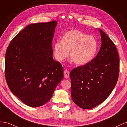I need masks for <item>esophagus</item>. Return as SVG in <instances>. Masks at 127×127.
Segmentation results:
<instances>
[{
    "mask_svg": "<svg viewBox=\"0 0 127 127\" xmlns=\"http://www.w3.org/2000/svg\"><path fill=\"white\" fill-rule=\"evenodd\" d=\"M64 76L65 78H68L70 77V72L67 70H65L64 71Z\"/></svg>",
    "mask_w": 127,
    "mask_h": 127,
    "instance_id": "1",
    "label": "esophagus"
}]
</instances>
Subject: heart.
<instances>
[{"label": "heart", "instance_id": "obj_1", "mask_svg": "<svg viewBox=\"0 0 127 127\" xmlns=\"http://www.w3.org/2000/svg\"><path fill=\"white\" fill-rule=\"evenodd\" d=\"M98 48L96 39L79 30H72L66 32L61 40L54 45V53L56 59L61 62L70 57L77 65L89 63L95 57Z\"/></svg>", "mask_w": 127, "mask_h": 127}]
</instances>
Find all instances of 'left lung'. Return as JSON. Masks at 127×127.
I'll list each match as a JSON object with an SVG mask.
<instances>
[{"mask_svg": "<svg viewBox=\"0 0 127 127\" xmlns=\"http://www.w3.org/2000/svg\"><path fill=\"white\" fill-rule=\"evenodd\" d=\"M99 30L102 44L97 56L70 73L72 100L83 109H92L103 102L113 90L119 77L120 60L117 48L106 34Z\"/></svg>", "mask_w": 127, "mask_h": 127, "instance_id": "obj_1", "label": "left lung"}]
</instances>
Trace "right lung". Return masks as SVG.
<instances>
[{"mask_svg":"<svg viewBox=\"0 0 127 127\" xmlns=\"http://www.w3.org/2000/svg\"><path fill=\"white\" fill-rule=\"evenodd\" d=\"M56 21L31 24L7 47L5 78L10 91L27 105L40 106L51 98L63 78L61 64L53 60Z\"/></svg>","mask_w":127,"mask_h":127,"instance_id":"right-lung-1","label":"right lung"}]
</instances>
